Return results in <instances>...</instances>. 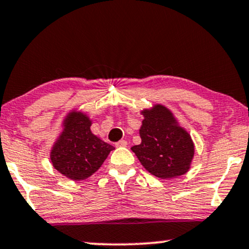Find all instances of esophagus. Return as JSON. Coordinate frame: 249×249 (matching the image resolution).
Wrapping results in <instances>:
<instances>
[{
  "label": "esophagus",
  "instance_id": "1",
  "mask_svg": "<svg viewBox=\"0 0 249 249\" xmlns=\"http://www.w3.org/2000/svg\"><path fill=\"white\" fill-rule=\"evenodd\" d=\"M115 145L118 146V148H124V146H127V142H125L124 140H121L119 141L118 143H115Z\"/></svg>",
  "mask_w": 249,
  "mask_h": 249
}]
</instances>
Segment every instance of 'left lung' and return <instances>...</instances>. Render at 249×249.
I'll use <instances>...</instances> for the list:
<instances>
[{"instance_id": "obj_1", "label": "left lung", "mask_w": 249, "mask_h": 249, "mask_svg": "<svg viewBox=\"0 0 249 249\" xmlns=\"http://www.w3.org/2000/svg\"><path fill=\"white\" fill-rule=\"evenodd\" d=\"M142 142L131 146L141 164L152 176L173 179L189 171L195 155L192 136L179 124L172 110L161 104L141 110Z\"/></svg>"}]
</instances>
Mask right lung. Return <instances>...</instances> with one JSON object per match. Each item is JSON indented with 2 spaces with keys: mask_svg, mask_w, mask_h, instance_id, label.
Segmentation results:
<instances>
[{
  "mask_svg": "<svg viewBox=\"0 0 249 249\" xmlns=\"http://www.w3.org/2000/svg\"><path fill=\"white\" fill-rule=\"evenodd\" d=\"M91 124L92 120L87 113L70 110L51 149L53 167L70 180L82 181L90 178L114 150V146L92 133Z\"/></svg>",
  "mask_w": 249,
  "mask_h": 249,
  "instance_id": "add662e5",
  "label": "right lung"
}]
</instances>
